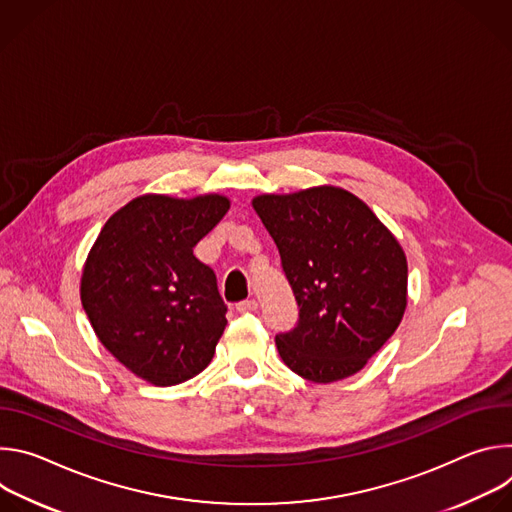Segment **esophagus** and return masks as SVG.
I'll return each mask as SVG.
<instances>
[{"mask_svg": "<svg viewBox=\"0 0 512 512\" xmlns=\"http://www.w3.org/2000/svg\"><path fill=\"white\" fill-rule=\"evenodd\" d=\"M257 306H259V302L257 300H243V302H239L237 304V312H241V314H247V312H255L257 310Z\"/></svg>", "mask_w": 512, "mask_h": 512, "instance_id": "34e87169", "label": "esophagus"}]
</instances>
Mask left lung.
I'll return each instance as SVG.
<instances>
[{
    "label": "left lung",
    "mask_w": 512,
    "mask_h": 512,
    "mask_svg": "<svg viewBox=\"0 0 512 512\" xmlns=\"http://www.w3.org/2000/svg\"><path fill=\"white\" fill-rule=\"evenodd\" d=\"M253 208L300 308L296 328L275 336L281 360L314 383L358 373L405 314L401 245L367 204L336 186L261 194Z\"/></svg>",
    "instance_id": "8db88e82"
}]
</instances>
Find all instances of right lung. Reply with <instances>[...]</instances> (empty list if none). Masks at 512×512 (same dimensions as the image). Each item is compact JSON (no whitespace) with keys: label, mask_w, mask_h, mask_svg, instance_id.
Listing matches in <instances>:
<instances>
[{"label":"right lung","mask_w":512,"mask_h":512,"mask_svg":"<svg viewBox=\"0 0 512 512\" xmlns=\"http://www.w3.org/2000/svg\"><path fill=\"white\" fill-rule=\"evenodd\" d=\"M229 208L221 194H143L101 229L83 269L81 302L101 344L135 377L170 387L212 360L227 306L194 247Z\"/></svg>","instance_id":"1"}]
</instances>
